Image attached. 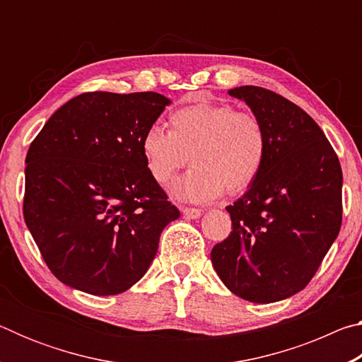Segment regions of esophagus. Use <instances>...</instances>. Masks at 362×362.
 I'll return each mask as SVG.
<instances>
[{"label":"esophagus","mask_w":362,"mask_h":362,"mask_svg":"<svg viewBox=\"0 0 362 362\" xmlns=\"http://www.w3.org/2000/svg\"><path fill=\"white\" fill-rule=\"evenodd\" d=\"M182 214L187 218H198L203 211L198 209V207H182Z\"/></svg>","instance_id":"1"}]
</instances>
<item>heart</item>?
Returning a JSON list of instances; mask_svg holds the SVG:
<instances>
[{"label": "heart", "instance_id": "obj_1", "mask_svg": "<svg viewBox=\"0 0 362 362\" xmlns=\"http://www.w3.org/2000/svg\"><path fill=\"white\" fill-rule=\"evenodd\" d=\"M170 129L151 126L140 148L151 179L168 185L189 159L194 166L173 185L179 199L204 203L255 182L268 155V136L255 115L230 103L198 102L169 116Z\"/></svg>", "mask_w": 362, "mask_h": 362}]
</instances>
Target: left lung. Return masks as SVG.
<instances>
[{
	"instance_id": "8db88e82",
	"label": "left lung",
	"mask_w": 362,
	"mask_h": 362,
	"mask_svg": "<svg viewBox=\"0 0 362 362\" xmlns=\"http://www.w3.org/2000/svg\"><path fill=\"white\" fill-rule=\"evenodd\" d=\"M243 99L267 129L262 173L226 207L231 233L211 252L223 284L244 300L272 303L310 283L341 226V168L311 116L286 97L241 86Z\"/></svg>"
}]
</instances>
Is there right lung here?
<instances>
[{
    "instance_id": "1",
    "label": "right lung",
    "mask_w": 362,
    "mask_h": 362,
    "mask_svg": "<svg viewBox=\"0 0 362 362\" xmlns=\"http://www.w3.org/2000/svg\"><path fill=\"white\" fill-rule=\"evenodd\" d=\"M170 100L94 90L60 107L30 145L23 218L54 276L116 296L144 276L180 217L140 148Z\"/></svg>"
}]
</instances>
